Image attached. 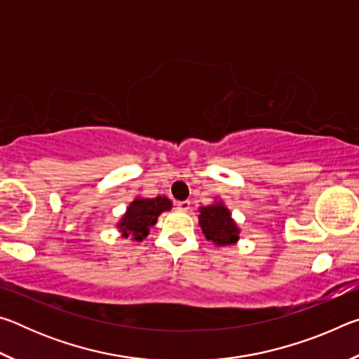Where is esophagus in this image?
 I'll return each instance as SVG.
<instances>
[{"instance_id": "1", "label": "esophagus", "mask_w": 359, "mask_h": 359, "mask_svg": "<svg viewBox=\"0 0 359 359\" xmlns=\"http://www.w3.org/2000/svg\"><path fill=\"white\" fill-rule=\"evenodd\" d=\"M175 205H177V209L182 210V212L190 210V201H179Z\"/></svg>"}]
</instances>
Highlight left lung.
<instances>
[{"label": "left lung", "mask_w": 359, "mask_h": 359, "mask_svg": "<svg viewBox=\"0 0 359 359\" xmlns=\"http://www.w3.org/2000/svg\"><path fill=\"white\" fill-rule=\"evenodd\" d=\"M199 224H201L205 239L215 242L217 245L234 244L239 239V229L231 218L229 210L222 203L199 209Z\"/></svg>", "instance_id": "left-lung-1"}]
</instances>
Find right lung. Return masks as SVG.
<instances>
[{"mask_svg": "<svg viewBox=\"0 0 359 359\" xmlns=\"http://www.w3.org/2000/svg\"><path fill=\"white\" fill-rule=\"evenodd\" d=\"M169 209H171V201L168 198L136 199L130 204L118 226L125 238L131 236L135 241H142L149 234L150 226L156 223L158 215Z\"/></svg>", "mask_w": 359, "mask_h": 359, "instance_id": "right-lung-1", "label": "right lung"}]
</instances>
